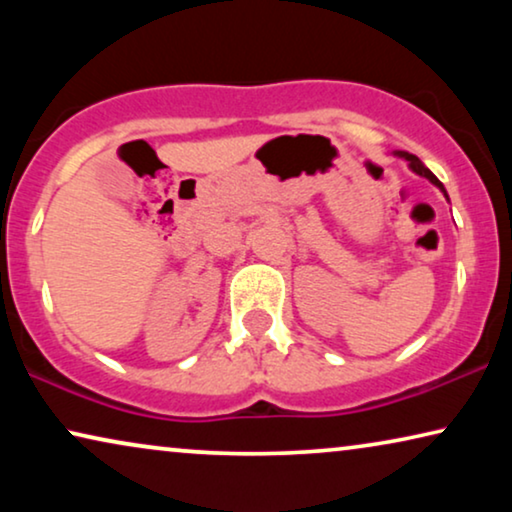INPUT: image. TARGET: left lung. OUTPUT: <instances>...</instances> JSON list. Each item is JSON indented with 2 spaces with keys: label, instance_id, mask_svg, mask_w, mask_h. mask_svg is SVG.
Listing matches in <instances>:
<instances>
[{
  "label": "left lung",
  "instance_id": "left-lung-1",
  "mask_svg": "<svg viewBox=\"0 0 512 512\" xmlns=\"http://www.w3.org/2000/svg\"><path fill=\"white\" fill-rule=\"evenodd\" d=\"M396 156H401V158H405V160H408V165H410V170H412V172H417V174H419V177H426V179H429V181H431V184H436V186L440 188V191H443V195H445V198H447V191H445V186H443V184H440V181H438V177H436V174H433V172L429 170V167H426V165L422 163V160H419L417 156H412V153H408V151H398V153H396Z\"/></svg>",
  "mask_w": 512,
  "mask_h": 512
}]
</instances>
